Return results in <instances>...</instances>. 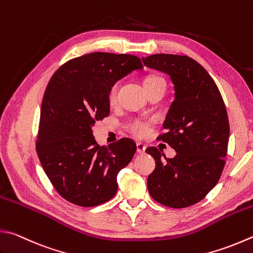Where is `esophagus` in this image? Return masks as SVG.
I'll use <instances>...</instances> for the list:
<instances>
[{"mask_svg":"<svg viewBox=\"0 0 253 253\" xmlns=\"http://www.w3.org/2000/svg\"><path fill=\"white\" fill-rule=\"evenodd\" d=\"M145 149H146V146L144 144H142V143H136V151H137V153L143 154L145 152Z\"/></svg>","mask_w":253,"mask_h":253,"instance_id":"esophagus-1","label":"esophagus"}]
</instances>
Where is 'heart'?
<instances>
[{
    "label": "heart",
    "instance_id": "1",
    "mask_svg": "<svg viewBox=\"0 0 253 253\" xmlns=\"http://www.w3.org/2000/svg\"><path fill=\"white\" fill-rule=\"evenodd\" d=\"M160 82H165V80L162 77H159V76H149V77H146L144 80V85L154 84V83H160ZM118 91H119V84L117 83L112 85L110 91H109V94H108V100L110 104H114L117 102ZM127 128H128V131H130L132 134L136 137L146 136L147 133H149V130H150L149 123L142 121V120L131 121L130 123H128Z\"/></svg>",
    "mask_w": 253,
    "mask_h": 253
}]
</instances>
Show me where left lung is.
I'll list each match as a JSON object with an SVG mask.
<instances>
[{
  "mask_svg": "<svg viewBox=\"0 0 253 253\" xmlns=\"http://www.w3.org/2000/svg\"><path fill=\"white\" fill-rule=\"evenodd\" d=\"M142 60L168 74L175 91L163 123L166 132L159 139L177 154L166 159L156 147H147L156 164L147 189L164 206H192L215 187L225 166L230 131L225 103L213 79L190 57L156 54Z\"/></svg>",
  "mask_w": 253,
  "mask_h": 253,
  "instance_id": "left-lung-1",
  "label": "left lung"
}]
</instances>
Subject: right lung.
I'll list each match as a JSON object with an SVG mask.
<instances>
[{
    "instance_id": "obj_1",
    "label": "right lung",
    "mask_w": 253,
    "mask_h": 253,
    "mask_svg": "<svg viewBox=\"0 0 253 253\" xmlns=\"http://www.w3.org/2000/svg\"><path fill=\"white\" fill-rule=\"evenodd\" d=\"M142 69L136 56L91 52L52 75L42 102L36 151L47 177L66 201L93 207L116 195L117 176L131 162L136 144L121 139L100 146L92 126L110 114L112 85Z\"/></svg>"
}]
</instances>
